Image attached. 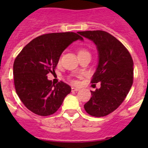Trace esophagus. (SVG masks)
Returning a JSON list of instances; mask_svg holds the SVG:
<instances>
[{
	"mask_svg": "<svg viewBox=\"0 0 148 148\" xmlns=\"http://www.w3.org/2000/svg\"><path fill=\"white\" fill-rule=\"evenodd\" d=\"M79 89L78 88H75V87H72V92H77L78 91Z\"/></svg>",
	"mask_w": 148,
	"mask_h": 148,
	"instance_id": "34e87169",
	"label": "esophagus"
}]
</instances>
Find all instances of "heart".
I'll list each match as a JSON object with an SVG mask.
<instances>
[{
	"label": "heart",
	"mask_w": 148,
	"mask_h": 148,
	"mask_svg": "<svg viewBox=\"0 0 148 148\" xmlns=\"http://www.w3.org/2000/svg\"><path fill=\"white\" fill-rule=\"evenodd\" d=\"M87 53V51L86 50V49H79V50H78V54H81V53ZM72 82H73V84H76L77 83V82L75 80H73V81H72Z\"/></svg>",
	"instance_id": "heart-1"
}]
</instances>
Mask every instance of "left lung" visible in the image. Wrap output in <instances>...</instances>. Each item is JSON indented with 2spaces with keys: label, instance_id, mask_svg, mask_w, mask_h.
Instances as JSON below:
<instances>
[{
  "label": "left lung",
  "instance_id": "left-lung-1",
  "mask_svg": "<svg viewBox=\"0 0 148 148\" xmlns=\"http://www.w3.org/2000/svg\"><path fill=\"white\" fill-rule=\"evenodd\" d=\"M78 33L92 40L99 53V64L91 83L101 82V87L91 91L92 97L84 108L90 116H105L121 105L131 88L133 59L125 46L105 31H84Z\"/></svg>",
  "mask_w": 148,
  "mask_h": 148
}]
</instances>
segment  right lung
Returning <instances> with one entry per match:
<instances>
[{"label":"right lung","mask_w":148,"mask_h":148,"mask_svg":"<svg viewBox=\"0 0 148 148\" xmlns=\"http://www.w3.org/2000/svg\"><path fill=\"white\" fill-rule=\"evenodd\" d=\"M83 40L75 32L40 35L32 40L18 55L13 64L16 92L26 108L41 116L53 114L71 92L63 82L55 85L47 79L55 73L63 51L75 40Z\"/></svg>","instance_id":"add662e5"}]
</instances>
